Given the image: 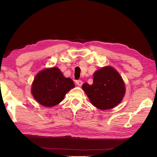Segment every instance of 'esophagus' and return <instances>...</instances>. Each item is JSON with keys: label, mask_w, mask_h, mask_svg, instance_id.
I'll return each mask as SVG.
<instances>
[{"label": "esophagus", "mask_w": 157, "mask_h": 157, "mask_svg": "<svg viewBox=\"0 0 157 157\" xmlns=\"http://www.w3.org/2000/svg\"><path fill=\"white\" fill-rule=\"evenodd\" d=\"M75 83H76V85L78 86H82L83 84V82H82V81H81V80H77L76 82H75Z\"/></svg>", "instance_id": "obj_1"}]
</instances>
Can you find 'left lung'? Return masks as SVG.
I'll use <instances>...</instances> for the list:
<instances>
[{"mask_svg":"<svg viewBox=\"0 0 157 157\" xmlns=\"http://www.w3.org/2000/svg\"><path fill=\"white\" fill-rule=\"evenodd\" d=\"M93 83H85L82 88L91 103L101 110L117 106L125 94V85L119 73L111 67H105L93 74Z\"/></svg>","mask_w":157,"mask_h":157,"instance_id":"1","label":"left lung"}]
</instances>
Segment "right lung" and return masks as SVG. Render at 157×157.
Returning <instances> with one entry per match:
<instances>
[{
    "label": "right lung",
    "instance_id": "right-lung-1",
    "mask_svg": "<svg viewBox=\"0 0 157 157\" xmlns=\"http://www.w3.org/2000/svg\"><path fill=\"white\" fill-rule=\"evenodd\" d=\"M74 86L71 78L64 77L59 68L53 67L43 70L35 77L32 92L40 105L53 107L63 101L67 92Z\"/></svg>",
    "mask_w": 157,
    "mask_h": 157
}]
</instances>
